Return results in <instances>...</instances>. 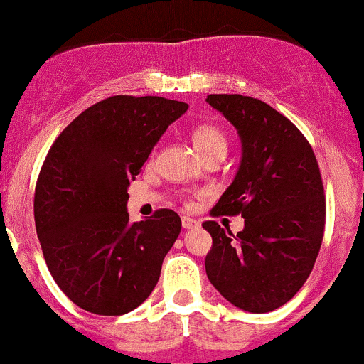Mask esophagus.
Wrapping results in <instances>:
<instances>
[{"mask_svg": "<svg viewBox=\"0 0 364 364\" xmlns=\"http://www.w3.org/2000/svg\"><path fill=\"white\" fill-rule=\"evenodd\" d=\"M198 225H199L198 220L191 218V216H182V227L183 228H194V227H198Z\"/></svg>", "mask_w": 364, "mask_h": 364, "instance_id": "esophagus-1", "label": "esophagus"}]
</instances>
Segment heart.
I'll list each match as a JSON object with an SVG mask.
<instances>
[{
  "label": "heart",
  "mask_w": 364,
  "mask_h": 364,
  "mask_svg": "<svg viewBox=\"0 0 364 364\" xmlns=\"http://www.w3.org/2000/svg\"><path fill=\"white\" fill-rule=\"evenodd\" d=\"M191 142L206 161L211 156H223L227 153V136L222 129L211 124H198L189 132Z\"/></svg>",
  "instance_id": "b5f03b06"
}]
</instances>
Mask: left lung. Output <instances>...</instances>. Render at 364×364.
<instances>
[{
  "instance_id": "left-lung-1",
  "label": "left lung",
  "mask_w": 364,
  "mask_h": 364,
  "mask_svg": "<svg viewBox=\"0 0 364 364\" xmlns=\"http://www.w3.org/2000/svg\"><path fill=\"white\" fill-rule=\"evenodd\" d=\"M206 101L242 142L239 171L210 215L244 216L237 235L215 220L203 223L213 239L206 275L237 308L273 311L299 292L320 252L326 216L320 166L303 132L270 105L242 94Z\"/></svg>"
}]
</instances>
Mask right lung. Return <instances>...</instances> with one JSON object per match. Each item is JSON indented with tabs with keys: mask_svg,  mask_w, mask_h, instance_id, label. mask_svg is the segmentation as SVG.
I'll list each match as a JSON object with an SVG mask.
<instances>
[{
	"mask_svg": "<svg viewBox=\"0 0 364 364\" xmlns=\"http://www.w3.org/2000/svg\"><path fill=\"white\" fill-rule=\"evenodd\" d=\"M187 108L160 96L106 97L68 124L48 151L36 182V232L51 277L85 311L125 314L158 284L181 216L161 208L130 223L127 187Z\"/></svg>",
	"mask_w": 364,
	"mask_h": 364,
	"instance_id": "add662e5",
	"label": "right lung"
}]
</instances>
